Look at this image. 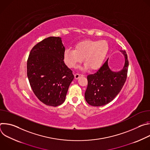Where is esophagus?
Returning a JSON list of instances; mask_svg holds the SVG:
<instances>
[{"mask_svg": "<svg viewBox=\"0 0 150 150\" xmlns=\"http://www.w3.org/2000/svg\"><path fill=\"white\" fill-rule=\"evenodd\" d=\"M80 76H84V75L79 74H75V79H78Z\"/></svg>", "mask_w": 150, "mask_h": 150, "instance_id": "34e87169", "label": "esophagus"}]
</instances>
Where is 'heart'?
<instances>
[{"label": "heart", "instance_id": "b5f03b06", "mask_svg": "<svg viewBox=\"0 0 150 150\" xmlns=\"http://www.w3.org/2000/svg\"><path fill=\"white\" fill-rule=\"evenodd\" d=\"M109 49V45L105 40L86 39L77 42L75 49H67L63 54V59L69 68H75L83 58L85 67L96 70L102 65Z\"/></svg>", "mask_w": 150, "mask_h": 150}]
</instances>
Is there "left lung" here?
<instances>
[{
	"mask_svg": "<svg viewBox=\"0 0 150 150\" xmlns=\"http://www.w3.org/2000/svg\"><path fill=\"white\" fill-rule=\"evenodd\" d=\"M123 69L113 72L108 66V59L94 74L87 76L88 85L85 93L86 101L93 106H102L112 101L121 91L126 80L129 61L125 50Z\"/></svg>",
	"mask_w": 150,
	"mask_h": 150,
	"instance_id": "obj_1",
	"label": "left lung"
}]
</instances>
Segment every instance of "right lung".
<instances>
[{"label":"right lung","mask_w":150,"mask_h":150,"mask_svg":"<svg viewBox=\"0 0 150 150\" xmlns=\"http://www.w3.org/2000/svg\"><path fill=\"white\" fill-rule=\"evenodd\" d=\"M65 48L61 38L49 37L31 49L27 60V76L38 99L47 105L62 104L74 78L63 61Z\"/></svg>","instance_id":"obj_1"}]
</instances>
